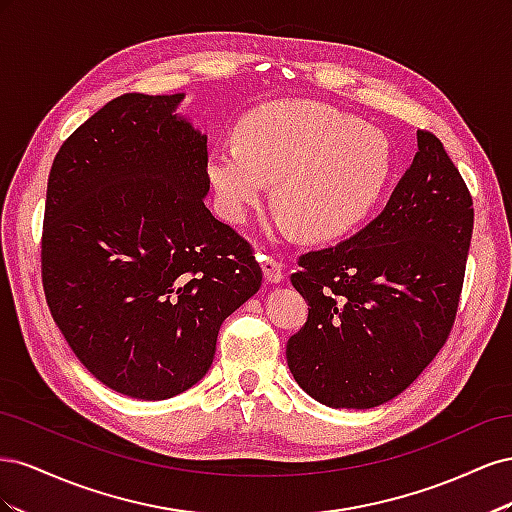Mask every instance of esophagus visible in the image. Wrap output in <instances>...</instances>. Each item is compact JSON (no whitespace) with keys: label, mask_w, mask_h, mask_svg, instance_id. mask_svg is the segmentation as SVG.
I'll list each match as a JSON object with an SVG mask.
<instances>
[{"label":"esophagus","mask_w":512,"mask_h":512,"mask_svg":"<svg viewBox=\"0 0 512 512\" xmlns=\"http://www.w3.org/2000/svg\"><path fill=\"white\" fill-rule=\"evenodd\" d=\"M262 273H265V280L271 284H280L284 280V265L275 256L262 254Z\"/></svg>","instance_id":"1"}]
</instances>
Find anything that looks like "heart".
Wrapping results in <instances>:
<instances>
[{
	"label": "heart",
	"instance_id": "1",
	"mask_svg": "<svg viewBox=\"0 0 512 512\" xmlns=\"http://www.w3.org/2000/svg\"><path fill=\"white\" fill-rule=\"evenodd\" d=\"M393 166V143L380 128L318 102L288 100L247 115L237 143L215 145L207 177L220 213L235 224L277 181L284 226L322 241L344 235L374 211Z\"/></svg>",
	"mask_w": 512,
	"mask_h": 512
}]
</instances>
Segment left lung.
Returning <instances> with one entry per match:
<instances>
[{"instance_id":"left-lung-1","label":"left lung","mask_w":512,"mask_h":512,"mask_svg":"<svg viewBox=\"0 0 512 512\" xmlns=\"http://www.w3.org/2000/svg\"><path fill=\"white\" fill-rule=\"evenodd\" d=\"M416 138L414 162L378 218L299 256L290 275L309 314L288 339V367L324 406L367 410L397 397L451 335L474 207L440 138Z\"/></svg>"}]
</instances>
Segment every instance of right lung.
I'll use <instances>...</instances> for the list:
<instances>
[{"label":"right lung","instance_id":"1","mask_svg":"<svg viewBox=\"0 0 512 512\" xmlns=\"http://www.w3.org/2000/svg\"><path fill=\"white\" fill-rule=\"evenodd\" d=\"M183 94H123L59 147L46 185L42 286L79 361L108 389L188 391L222 322L254 297V247L205 207L207 134Z\"/></svg>","mask_w":512,"mask_h":512}]
</instances>
